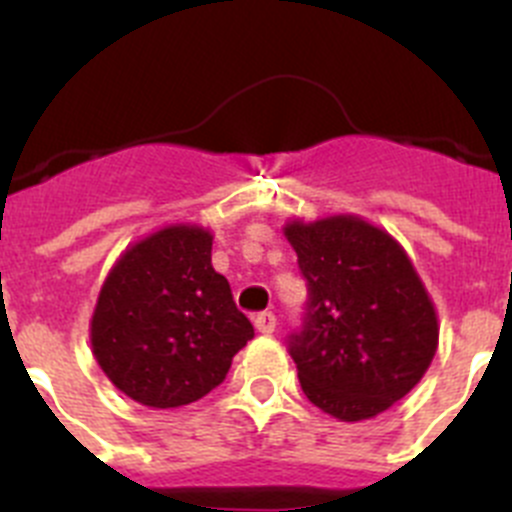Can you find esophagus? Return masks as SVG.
Returning <instances> with one entry per match:
<instances>
[{
	"mask_svg": "<svg viewBox=\"0 0 512 512\" xmlns=\"http://www.w3.org/2000/svg\"><path fill=\"white\" fill-rule=\"evenodd\" d=\"M255 328L262 336H270V333H275V328H278V318H275V313L265 310V313L255 315Z\"/></svg>",
	"mask_w": 512,
	"mask_h": 512,
	"instance_id": "34e87169",
	"label": "esophagus"
}]
</instances>
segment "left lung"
Instances as JSON below:
<instances>
[{"instance_id": "8db88e82", "label": "left lung", "mask_w": 512, "mask_h": 512, "mask_svg": "<svg viewBox=\"0 0 512 512\" xmlns=\"http://www.w3.org/2000/svg\"><path fill=\"white\" fill-rule=\"evenodd\" d=\"M308 283L303 326L288 338L305 396L361 422L407 396L432 364L437 313L399 242L353 214L288 222Z\"/></svg>"}]
</instances>
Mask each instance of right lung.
Listing matches in <instances>:
<instances>
[{
	"mask_svg": "<svg viewBox=\"0 0 512 512\" xmlns=\"http://www.w3.org/2000/svg\"><path fill=\"white\" fill-rule=\"evenodd\" d=\"M255 328L212 267V234L171 224L148 234L108 272L90 321L105 376L143 407L174 409L207 396Z\"/></svg>",
	"mask_w": 512,
	"mask_h": 512,
	"instance_id": "1",
	"label": "right lung"
}]
</instances>
